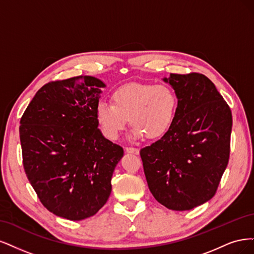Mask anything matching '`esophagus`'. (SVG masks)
I'll use <instances>...</instances> for the list:
<instances>
[{
    "instance_id": "esophagus-1",
    "label": "esophagus",
    "mask_w": 254,
    "mask_h": 254,
    "mask_svg": "<svg viewBox=\"0 0 254 254\" xmlns=\"http://www.w3.org/2000/svg\"><path fill=\"white\" fill-rule=\"evenodd\" d=\"M126 152L127 153H132V154H135V155L139 154V150L137 148H132V146H127Z\"/></svg>"
}]
</instances>
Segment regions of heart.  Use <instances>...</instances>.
Segmentation results:
<instances>
[{
    "label": "heart",
    "instance_id": "1",
    "mask_svg": "<svg viewBox=\"0 0 254 254\" xmlns=\"http://www.w3.org/2000/svg\"><path fill=\"white\" fill-rule=\"evenodd\" d=\"M177 96L167 84H128L112 94V103L100 101L96 120L101 133L116 140L127 125L133 127V139L150 140L165 136L173 126L177 112Z\"/></svg>",
    "mask_w": 254,
    "mask_h": 254
}]
</instances>
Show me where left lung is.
Masks as SVG:
<instances>
[{
  "instance_id": "obj_1",
  "label": "left lung",
  "mask_w": 254,
  "mask_h": 254,
  "mask_svg": "<svg viewBox=\"0 0 254 254\" xmlns=\"http://www.w3.org/2000/svg\"><path fill=\"white\" fill-rule=\"evenodd\" d=\"M163 81L177 96L175 120L140 157L155 199L171 210H191L216 193L230 156L232 114L202 73H170Z\"/></svg>"
}]
</instances>
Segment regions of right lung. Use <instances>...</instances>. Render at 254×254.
Returning a JSON list of instances; mask_svg holds the SVG:
<instances>
[{
  "instance_id": "1",
  "label": "right lung",
  "mask_w": 254,
  "mask_h": 254,
  "mask_svg": "<svg viewBox=\"0 0 254 254\" xmlns=\"http://www.w3.org/2000/svg\"><path fill=\"white\" fill-rule=\"evenodd\" d=\"M105 84L91 76L41 87L20 121L23 167L43 206L81 220L108 201L124 149L98 128L96 106Z\"/></svg>"
}]
</instances>
